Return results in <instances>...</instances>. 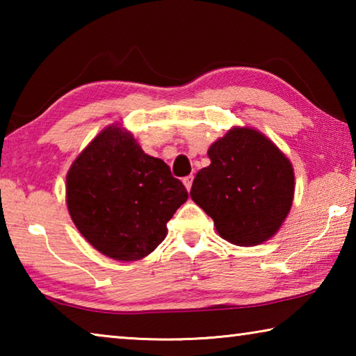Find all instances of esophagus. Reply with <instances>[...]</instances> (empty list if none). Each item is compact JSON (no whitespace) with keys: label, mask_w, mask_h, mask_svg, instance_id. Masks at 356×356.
Returning <instances> with one entry per match:
<instances>
[{"label":"esophagus","mask_w":356,"mask_h":356,"mask_svg":"<svg viewBox=\"0 0 356 356\" xmlns=\"http://www.w3.org/2000/svg\"><path fill=\"white\" fill-rule=\"evenodd\" d=\"M191 184H193V176H186V177H184V185H185V188L190 191V188H191Z\"/></svg>","instance_id":"esophagus-1"}]
</instances>
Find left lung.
I'll list each match as a JSON object with an SVG mask.
<instances>
[{"label":"left lung","instance_id":"1","mask_svg":"<svg viewBox=\"0 0 356 356\" xmlns=\"http://www.w3.org/2000/svg\"><path fill=\"white\" fill-rule=\"evenodd\" d=\"M207 154L210 165L197 171L190 196L213 220L216 232L238 246L273 237L293 201L287 156L250 127L231 129Z\"/></svg>","mask_w":356,"mask_h":356}]
</instances>
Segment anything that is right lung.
<instances>
[{
    "mask_svg": "<svg viewBox=\"0 0 356 356\" xmlns=\"http://www.w3.org/2000/svg\"><path fill=\"white\" fill-rule=\"evenodd\" d=\"M65 202L81 236L116 261H138L166 237V222L188 197L163 160L144 154L134 135L110 125L67 172Z\"/></svg>",
    "mask_w": 356,
    "mask_h": 356,
    "instance_id": "right-lung-1",
    "label": "right lung"
}]
</instances>
